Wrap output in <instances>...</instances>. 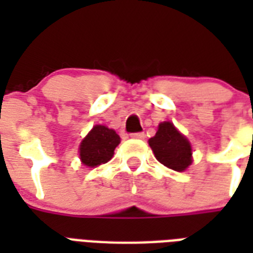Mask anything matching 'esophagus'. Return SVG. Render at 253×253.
I'll return each instance as SVG.
<instances>
[{
    "instance_id": "1",
    "label": "esophagus",
    "mask_w": 253,
    "mask_h": 253,
    "mask_svg": "<svg viewBox=\"0 0 253 253\" xmlns=\"http://www.w3.org/2000/svg\"><path fill=\"white\" fill-rule=\"evenodd\" d=\"M131 138L144 139V132H135V134H131Z\"/></svg>"
}]
</instances>
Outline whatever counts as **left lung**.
<instances>
[{
  "label": "left lung",
  "mask_w": 253,
  "mask_h": 253,
  "mask_svg": "<svg viewBox=\"0 0 253 253\" xmlns=\"http://www.w3.org/2000/svg\"><path fill=\"white\" fill-rule=\"evenodd\" d=\"M155 158L168 168L182 172L192 164V146L172 122H162L158 132L148 140Z\"/></svg>",
  "instance_id": "8db88e82"
}]
</instances>
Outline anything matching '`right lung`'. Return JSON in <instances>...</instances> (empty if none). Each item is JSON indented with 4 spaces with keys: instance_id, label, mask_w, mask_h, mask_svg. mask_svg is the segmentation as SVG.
Segmentation results:
<instances>
[{
    "instance_id": "right-lung-1",
    "label": "right lung",
    "mask_w": 253,
    "mask_h": 253,
    "mask_svg": "<svg viewBox=\"0 0 253 253\" xmlns=\"http://www.w3.org/2000/svg\"><path fill=\"white\" fill-rule=\"evenodd\" d=\"M121 143L119 135L106 126L97 125L80 144L81 163L89 168L105 164L113 158L115 147Z\"/></svg>"
}]
</instances>
